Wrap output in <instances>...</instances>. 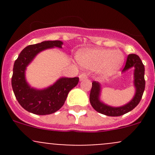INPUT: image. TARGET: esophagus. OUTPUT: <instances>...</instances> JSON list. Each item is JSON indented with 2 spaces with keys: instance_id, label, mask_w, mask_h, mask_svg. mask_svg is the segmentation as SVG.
<instances>
[{
  "instance_id": "esophagus-1",
  "label": "esophagus",
  "mask_w": 155,
  "mask_h": 155,
  "mask_svg": "<svg viewBox=\"0 0 155 155\" xmlns=\"http://www.w3.org/2000/svg\"><path fill=\"white\" fill-rule=\"evenodd\" d=\"M87 78V75L85 74V73H81V74L79 75V79H80V81H82V80H84V79H86Z\"/></svg>"
}]
</instances>
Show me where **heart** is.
<instances>
[{
    "instance_id": "obj_1",
    "label": "heart",
    "mask_w": 155,
    "mask_h": 155,
    "mask_svg": "<svg viewBox=\"0 0 155 155\" xmlns=\"http://www.w3.org/2000/svg\"><path fill=\"white\" fill-rule=\"evenodd\" d=\"M124 59V54L120 50L107 48L85 50L78 54V61L82 68L90 70H99L104 76L116 73L122 66Z\"/></svg>"
}]
</instances>
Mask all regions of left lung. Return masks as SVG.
Instances as JSON below:
<instances>
[{
	"label": "left lung",
	"mask_w": 155,
	"mask_h": 155,
	"mask_svg": "<svg viewBox=\"0 0 155 155\" xmlns=\"http://www.w3.org/2000/svg\"><path fill=\"white\" fill-rule=\"evenodd\" d=\"M131 68H134V84L136 88L135 95L129 103L121 107H110L101 102L100 101L101 84L96 81H93L89 100L92 107L97 112L108 116H120L130 112L140 104L145 86V67L140 57L135 54H130L127 56L125 67L122 70V72H125Z\"/></svg>",
	"instance_id": "8db88e82"
}]
</instances>
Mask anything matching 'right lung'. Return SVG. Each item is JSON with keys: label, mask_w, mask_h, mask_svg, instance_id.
<instances>
[{"label": "right lung", "mask_w": 155, "mask_h": 155, "mask_svg": "<svg viewBox=\"0 0 155 155\" xmlns=\"http://www.w3.org/2000/svg\"><path fill=\"white\" fill-rule=\"evenodd\" d=\"M63 42L48 40L25 47L14 63L12 76V87L20 105L28 112L44 115L57 112L63 107L68 93L76 86L79 77L60 78L46 88L31 87L25 79V70L38 53L47 48H62Z\"/></svg>", "instance_id": "add662e5"}]
</instances>
